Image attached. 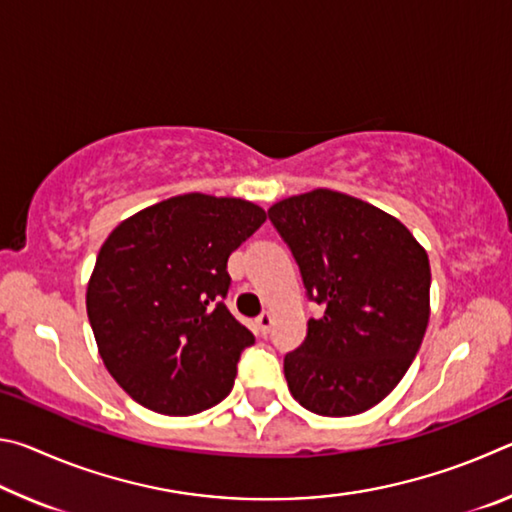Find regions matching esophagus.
Instances as JSON below:
<instances>
[{"instance_id":"1","label":"esophagus","mask_w":512,"mask_h":512,"mask_svg":"<svg viewBox=\"0 0 512 512\" xmlns=\"http://www.w3.org/2000/svg\"><path fill=\"white\" fill-rule=\"evenodd\" d=\"M271 325H273V314H271V311H264L262 316H257V318H255V329H257V334L266 336V334H268V329H271Z\"/></svg>"}]
</instances>
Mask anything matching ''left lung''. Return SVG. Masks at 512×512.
Listing matches in <instances>:
<instances>
[{
    "mask_svg": "<svg viewBox=\"0 0 512 512\" xmlns=\"http://www.w3.org/2000/svg\"><path fill=\"white\" fill-rule=\"evenodd\" d=\"M323 307L307 339L284 357L293 400L345 418L400 384L429 323V257L409 228L361 198L314 189L268 210Z\"/></svg>",
    "mask_w": 512,
    "mask_h": 512,
    "instance_id": "1",
    "label": "left lung"
}]
</instances>
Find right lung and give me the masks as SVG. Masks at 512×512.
<instances>
[{
  "mask_svg": "<svg viewBox=\"0 0 512 512\" xmlns=\"http://www.w3.org/2000/svg\"><path fill=\"white\" fill-rule=\"evenodd\" d=\"M266 221L244 198L183 194L121 221L85 307L103 363L135 402L194 415L232 391L255 336L225 307L228 257Z\"/></svg>",
  "mask_w": 512,
  "mask_h": 512,
  "instance_id": "right-lung-1",
  "label": "right lung"
}]
</instances>
